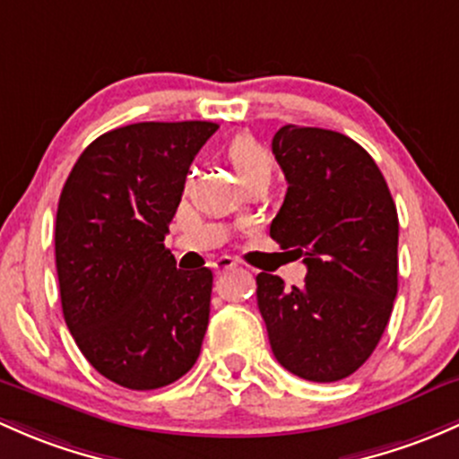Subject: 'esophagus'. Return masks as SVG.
Segmentation results:
<instances>
[{
  "label": "esophagus",
  "mask_w": 459,
  "mask_h": 459,
  "mask_svg": "<svg viewBox=\"0 0 459 459\" xmlns=\"http://www.w3.org/2000/svg\"><path fill=\"white\" fill-rule=\"evenodd\" d=\"M238 266V259L230 257V255H221V257H217L213 262V268L217 273H224V270H230Z\"/></svg>",
  "instance_id": "obj_1"
}]
</instances>
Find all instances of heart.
Masks as SVG:
<instances>
[{
	"mask_svg": "<svg viewBox=\"0 0 459 459\" xmlns=\"http://www.w3.org/2000/svg\"><path fill=\"white\" fill-rule=\"evenodd\" d=\"M224 156L242 182L255 176L270 178V171H273V156L268 153V149L248 134H239L226 144Z\"/></svg>",
	"mask_w": 459,
	"mask_h": 459,
	"instance_id": "b5f03b06",
	"label": "heart"
}]
</instances>
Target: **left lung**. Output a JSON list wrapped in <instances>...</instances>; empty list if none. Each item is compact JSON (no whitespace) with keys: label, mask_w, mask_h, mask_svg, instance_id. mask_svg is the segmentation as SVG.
<instances>
[{"label":"left lung","mask_w":459,"mask_h":459,"mask_svg":"<svg viewBox=\"0 0 459 459\" xmlns=\"http://www.w3.org/2000/svg\"><path fill=\"white\" fill-rule=\"evenodd\" d=\"M273 153L288 191L270 238L307 266L286 290L257 274L273 354L312 383L354 374L378 345L398 292V213L374 158L345 134L286 125Z\"/></svg>","instance_id":"1"}]
</instances>
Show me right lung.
Returning a JSON list of instances; mask_svg holds the SVG:
<instances>
[{"mask_svg": "<svg viewBox=\"0 0 459 459\" xmlns=\"http://www.w3.org/2000/svg\"><path fill=\"white\" fill-rule=\"evenodd\" d=\"M209 120L134 123L96 138L67 176L55 257L67 330L120 387H165L195 365L213 273L176 268L165 248Z\"/></svg>", "mask_w": 459, "mask_h": 459, "instance_id": "add662e5", "label": "right lung"}]
</instances>
